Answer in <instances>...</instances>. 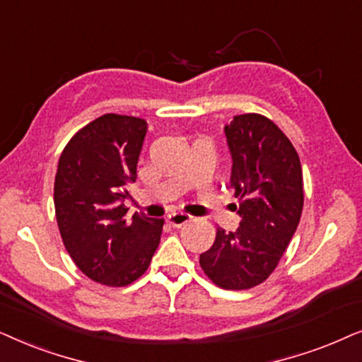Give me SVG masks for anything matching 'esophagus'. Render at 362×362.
<instances>
[{
    "label": "esophagus",
    "instance_id": "esophagus-1",
    "mask_svg": "<svg viewBox=\"0 0 362 362\" xmlns=\"http://www.w3.org/2000/svg\"><path fill=\"white\" fill-rule=\"evenodd\" d=\"M190 220H192V215L184 214V211H173V214L167 216V221L172 226H182V225L189 223Z\"/></svg>",
    "mask_w": 362,
    "mask_h": 362
}]
</instances>
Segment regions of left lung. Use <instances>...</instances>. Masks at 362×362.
<instances>
[{"label": "left lung", "instance_id": "obj_1", "mask_svg": "<svg viewBox=\"0 0 362 362\" xmlns=\"http://www.w3.org/2000/svg\"><path fill=\"white\" fill-rule=\"evenodd\" d=\"M225 137L242 221L237 231L216 228L200 267L223 290H248L273 273L295 235L305 199L303 172L290 139L264 115H235Z\"/></svg>", "mask_w": 362, "mask_h": 362}]
</instances>
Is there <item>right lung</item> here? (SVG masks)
<instances>
[{"mask_svg":"<svg viewBox=\"0 0 362 362\" xmlns=\"http://www.w3.org/2000/svg\"><path fill=\"white\" fill-rule=\"evenodd\" d=\"M147 122L105 114L67 142L57 163L54 209L72 262L100 285L125 286L146 273L160 243L162 218L129 209Z\"/></svg>","mask_w":362,"mask_h":362,"instance_id":"1","label":"right lung"}]
</instances>
